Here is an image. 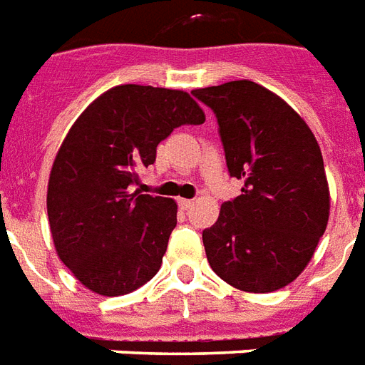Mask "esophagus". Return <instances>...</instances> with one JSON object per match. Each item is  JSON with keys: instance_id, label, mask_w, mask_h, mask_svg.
<instances>
[{"instance_id": "esophagus-1", "label": "esophagus", "mask_w": 365, "mask_h": 365, "mask_svg": "<svg viewBox=\"0 0 365 365\" xmlns=\"http://www.w3.org/2000/svg\"><path fill=\"white\" fill-rule=\"evenodd\" d=\"M178 205H180V208H182V210H189V208L193 206V200L180 199V200H178Z\"/></svg>"}]
</instances>
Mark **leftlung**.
<instances>
[{"mask_svg":"<svg viewBox=\"0 0 365 365\" xmlns=\"http://www.w3.org/2000/svg\"><path fill=\"white\" fill-rule=\"evenodd\" d=\"M220 125L229 174L242 193L202 231L212 271L250 294L294 282L329 217V187L317 138L299 113L257 83L195 88Z\"/></svg>","mask_w":365,"mask_h":365,"instance_id":"obj_1","label":"left lung"}]
</instances>
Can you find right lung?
<instances>
[{
	"instance_id": "obj_1",
	"label": "right lung",
	"mask_w": 365,
	"mask_h": 365,
	"mask_svg": "<svg viewBox=\"0 0 365 365\" xmlns=\"http://www.w3.org/2000/svg\"><path fill=\"white\" fill-rule=\"evenodd\" d=\"M205 119L183 91L119 85L71 125L48 176L47 214L56 254L85 288L115 297L157 274L178 205L130 189L174 128Z\"/></svg>"
}]
</instances>
